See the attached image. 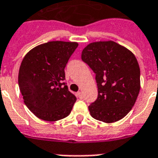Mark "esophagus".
<instances>
[{
  "label": "esophagus",
  "mask_w": 158,
  "mask_h": 158,
  "mask_svg": "<svg viewBox=\"0 0 158 158\" xmlns=\"http://www.w3.org/2000/svg\"><path fill=\"white\" fill-rule=\"evenodd\" d=\"M77 95L78 98H80V99L83 98V95H82V92H81V91H78Z\"/></svg>",
  "instance_id": "1"
}]
</instances>
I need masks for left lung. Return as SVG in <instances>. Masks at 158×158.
Here are the masks:
<instances>
[{
  "mask_svg": "<svg viewBox=\"0 0 158 158\" xmlns=\"http://www.w3.org/2000/svg\"><path fill=\"white\" fill-rule=\"evenodd\" d=\"M81 59L96 74L98 97L90 105V115L104 123L120 120L131 110L140 90V68L134 54L117 43H90Z\"/></svg>",
  "mask_w": 158,
  "mask_h": 158,
  "instance_id": "left-lung-1",
  "label": "left lung"
}]
</instances>
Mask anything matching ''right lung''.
Returning <instances> with one entry per match:
<instances>
[{"instance_id":"obj_1","label":"right lung","mask_w":158,"mask_h":158,"mask_svg":"<svg viewBox=\"0 0 158 158\" xmlns=\"http://www.w3.org/2000/svg\"><path fill=\"white\" fill-rule=\"evenodd\" d=\"M77 42L51 41L27 52L19 67L18 83L29 110L39 118L57 121L69 115L77 101L68 90L65 68Z\"/></svg>"}]
</instances>
